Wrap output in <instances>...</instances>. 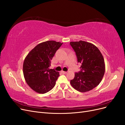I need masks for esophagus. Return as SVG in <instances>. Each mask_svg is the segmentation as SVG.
<instances>
[{
    "label": "esophagus",
    "instance_id": "1",
    "mask_svg": "<svg viewBox=\"0 0 125 125\" xmlns=\"http://www.w3.org/2000/svg\"><path fill=\"white\" fill-rule=\"evenodd\" d=\"M62 73H63V74H66V73H67V72L66 71H62Z\"/></svg>",
    "mask_w": 125,
    "mask_h": 125
}]
</instances>
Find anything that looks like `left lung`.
Listing matches in <instances>:
<instances>
[{"label": "left lung", "instance_id": "8db88e82", "mask_svg": "<svg viewBox=\"0 0 125 125\" xmlns=\"http://www.w3.org/2000/svg\"><path fill=\"white\" fill-rule=\"evenodd\" d=\"M70 44L76 54L78 62L81 63V71L75 73L70 84L79 92H88L99 85L103 79L105 70L103 56L92 43L80 41L71 42Z\"/></svg>", "mask_w": 125, "mask_h": 125}]
</instances>
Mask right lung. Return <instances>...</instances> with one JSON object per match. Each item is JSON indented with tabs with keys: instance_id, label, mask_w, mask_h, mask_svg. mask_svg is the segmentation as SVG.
Returning a JSON list of instances; mask_svg holds the SVG:
<instances>
[{
	"instance_id": "right-lung-1",
	"label": "right lung",
	"mask_w": 125,
	"mask_h": 125,
	"mask_svg": "<svg viewBox=\"0 0 125 125\" xmlns=\"http://www.w3.org/2000/svg\"><path fill=\"white\" fill-rule=\"evenodd\" d=\"M63 43L48 41L37 45L24 60L23 72L26 82L40 94L51 91L56 84L59 73L50 69L51 60Z\"/></svg>"
}]
</instances>
